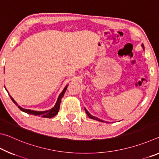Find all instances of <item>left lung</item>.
I'll list each match as a JSON object with an SVG mask.
<instances>
[{"mask_svg":"<svg viewBox=\"0 0 159 159\" xmlns=\"http://www.w3.org/2000/svg\"><path fill=\"white\" fill-rule=\"evenodd\" d=\"M142 48H143V49H144V45H142ZM85 113L86 114H87V115L88 116H89V118H92V119H94V120H99V121H101V122H104V120H100L99 119V118H97V117H95V116H92L91 115L89 112H88V111H87V109H86L85 108ZM107 122V121H106Z\"/></svg>","mask_w":159,"mask_h":159,"instance_id":"left-lung-1","label":"left lung"}]
</instances>
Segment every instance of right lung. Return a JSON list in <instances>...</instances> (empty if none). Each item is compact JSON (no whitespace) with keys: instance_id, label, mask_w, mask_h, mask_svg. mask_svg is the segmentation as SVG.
I'll list each match as a JSON object with an SVG mask.
<instances>
[{"instance_id":"1","label":"right lung","mask_w":159,"mask_h":159,"mask_svg":"<svg viewBox=\"0 0 159 159\" xmlns=\"http://www.w3.org/2000/svg\"><path fill=\"white\" fill-rule=\"evenodd\" d=\"M67 86L68 85H66V87L64 88V90L62 92H61L60 95H59L58 98H57V102H56L55 107H53L50 110H47V111H33V110H30V109H23L21 108L20 106H19L17 102H16L14 99H13L11 96L10 95V98H11V99L12 100V102H14V103L16 104V106L18 107V108L20 109L21 111H24L26 113V114H32V115H34V116H41L43 118H52L55 116L57 115L59 112V110H60V103H61V98H63V96L64 95V93H65L66 90V88H67ZM6 89V88H5Z\"/></svg>"}]
</instances>
